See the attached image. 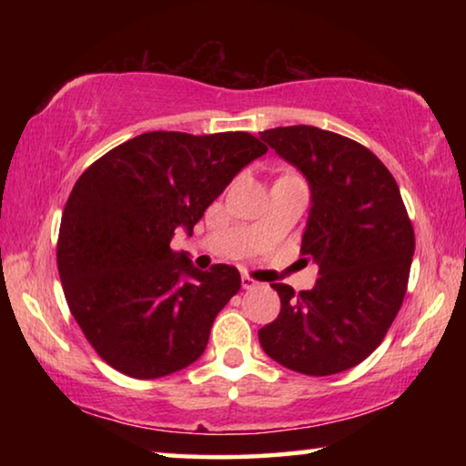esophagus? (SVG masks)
<instances>
[{"instance_id":"34e87169","label":"esophagus","mask_w":466,"mask_h":466,"mask_svg":"<svg viewBox=\"0 0 466 466\" xmlns=\"http://www.w3.org/2000/svg\"><path fill=\"white\" fill-rule=\"evenodd\" d=\"M240 281H242V288H244V289H252V288H257V286H258V281L252 279L250 275H242Z\"/></svg>"}]
</instances>
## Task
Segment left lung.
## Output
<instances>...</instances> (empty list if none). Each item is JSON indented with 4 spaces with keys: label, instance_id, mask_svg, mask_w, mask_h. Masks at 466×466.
Masks as SVG:
<instances>
[{
    "label": "left lung",
    "instance_id": "8db88e82",
    "mask_svg": "<svg viewBox=\"0 0 466 466\" xmlns=\"http://www.w3.org/2000/svg\"><path fill=\"white\" fill-rule=\"evenodd\" d=\"M261 139L309 178L299 255L319 265V279L299 294L273 283L281 310L258 341L294 372H343L382 343L400 310L415 250L411 219L397 180L358 141L310 125L267 129Z\"/></svg>",
    "mask_w": 466,
    "mask_h": 466
}]
</instances>
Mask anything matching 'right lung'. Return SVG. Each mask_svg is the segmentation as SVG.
Masks as SVG:
<instances>
[{
  "label": "right lung",
  "mask_w": 466,
  "mask_h": 466,
  "mask_svg": "<svg viewBox=\"0 0 466 466\" xmlns=\"http://www.w3.org/2000/svg\"><path fill=\"white\" fill-rule=\"evenodd\" d=\"M267 146L247 131H149L84 170L59 226L67 306L94 351L131 378H160L201 356L218 312L240 289L230 265L195 269L172 250Z\"/></svg>",
  "instance_id": "add662e5"
}]
</instances>
